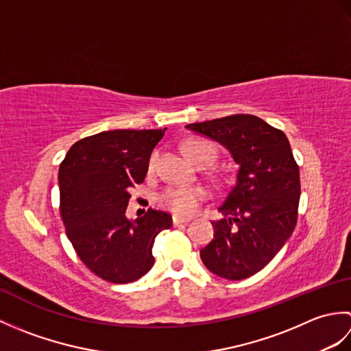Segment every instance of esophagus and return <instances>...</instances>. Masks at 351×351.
<instances>
[{"mask_svg":"<svg viewBox=\"0 0 351 351\" xmlns=\"http://www.w3.org/2000/svg\"><path fill=\"white\" fill-rule=\"evenodd\" d=\"M173 225L175 226H178V225H187V223H190L191 221V219H189V217H180V215H173Z\"/></svg>","mask_w":351,"mask_h":351,"instance_id":"esophagus-1","label":"esophagus"}]
</instances>
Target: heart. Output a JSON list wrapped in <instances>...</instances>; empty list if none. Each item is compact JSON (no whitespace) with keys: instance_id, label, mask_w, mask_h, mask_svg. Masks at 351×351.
I'll list each match as a JSON object with an SVG mask.
<instances>
[{"instance_id":"obj_1","label":"heart","mask_w":351,"mask_h":351,"mask_svg":"<svg viewBox=\"0 0 351 351\" xmlns=\"http://www.w3.org/2000/svg\"><path fill=\"white\" fill-rule=\"evenodd\" d=\"M182 149L185 155L197 166L204 162L210 164L215 155L213 145L199 138L187 140ZM155 160L156 154H152L151 160H149V166L152 167ZM206 199L208 191L204 187H200V185H195V187H167L158 195V204L171 213L190 215L196 213L200 204H204Z\"/></svg>"}]
</instances>
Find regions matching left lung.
<instances>
[{"mask_svg":"<svg viewBox=\"0 0 351 351\" xmlns=\"http://www.w3.org/2000/svg\"><path fill=\"white\" fill-rule=\"evenodd\" d=\"M187 128L225 146L238 164L234 185L213 221L214 240L200 250L211 273L241 280L270 263L299 215L300 170L283 131L253 114H232Z\"/></svg>","mask_w":351,"mask_h":351,"instance_id":"obj_1","label":"left lung"}]
</instances>
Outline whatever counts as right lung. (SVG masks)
<instances>
[{"label":"right lung","instance_id":"right-lung-1","mask_svg":"<svg viewBox=\"0 0 351 351\" xmlns=\"http://www.w3.org/2000/svg\"><path fill=\"white\" fill-rule=\"evenodd\" d=\"M164 130L104 131L73 143L58 169L60 215L83 264L111 283H130L151 270L155 237L171 215L149 208L134 221L130 190L145 181Z\"/></svg>","mask_w":351,"mask_h":351}]
</instances>
